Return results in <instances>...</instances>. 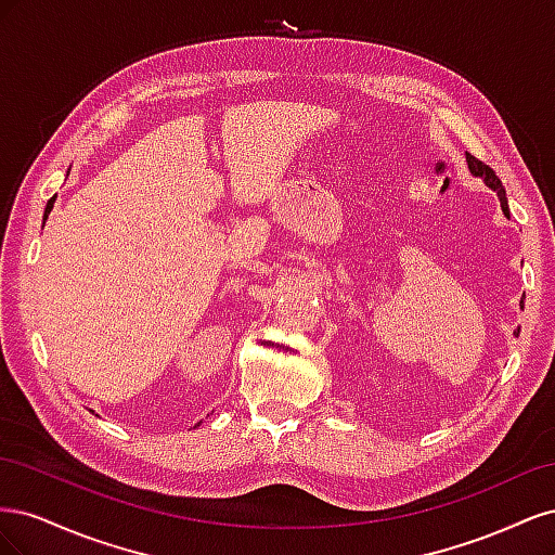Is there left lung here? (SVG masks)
<instances>
[{
  "label": "left lung",
  "mask_w": 555,
  "mask_h": 555,
  "mask_svg": "<svg viewBox=\"0 0 555 555\" xmlns=\"http://www.w3.org/2000/svg\"><path fill=\"white\" fill-rule=\"evenodd\" d=\"M465 162H467V169H469V173H473L475 178H481L486 188H491V190L498 194L502 212H505V215L509 217V206H507V194H505V188H502V182H500V178L495 176V171L491 169V166H486L483 162H479L477 157H473L469 153H465ZM520 308H524V300H520ZM514 335H518V328L514 331Z\"/></svg>",
  "instance_id": "8db88e82"
}]
</instances>
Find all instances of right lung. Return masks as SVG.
Here are the masks:
<instances>
[{"instance_id":"right-lung-1","label":"right lung","mask_w":555,"mask_h":555,"mask_svg":"<svg viewBox=\"0 0 555 555\" xmlns=\"http://www.w3.org/2000/svg\"><path fill=\"white\" fill-rule=\"evenodd\" d=\"M66 176H69V171H66ZM53 204H55V196L48 201V206H46V212H43V222L48 220V215H50V210H53Z\"/></svg>"}]
</instances>
